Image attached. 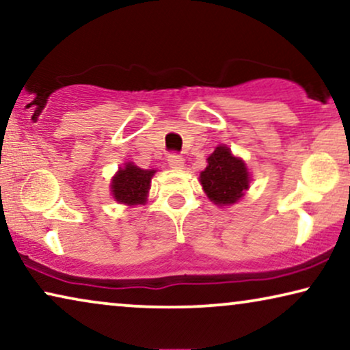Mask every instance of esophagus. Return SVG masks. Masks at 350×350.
Returning a JSON list of instances; mask_svg holds the SVG:
<instances>
[{
  "label": "esophagus",
  "instance_id": "1",
  "mask_svg": "<svg viewBox=\"0 0 350 350\" xmlns=\"http://www.w3.org/2000/svg\"><path fill=\"white\" fill-rule=\"evenodd\" d=\"M167 162H169V165L172 167V169H181V167L185 165V159L180 154H176V152H172V154H169V159H167Z\"/></svg>",
  "mask_w": 350,
  "mask_h": 350
}]
</instances>
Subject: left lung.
Listing matches in <instances>:
<instances>
[{
  "mask_svg": "<svg viewBox=\"0 0 350 350\" xmlns=\"http://www.w3.org/2000/svg\"><path fill=\"white\" fill-rule=\"evenodd\" d=\"M207 162L208 165L200 172V185L207 198L221 207L236 204L250 186L245 162L224 145L215 148Z\"/></svg>",
  "mask_w": 350,
  "mask_h": 350,
  "instance_id": "left-lung-1",
  "label": "left lung"
}]
</instances>
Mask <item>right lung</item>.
Wrapping results in <instances>:
<instances>
[{
    "label": "right lung",
    "mask_w": 350,
    "mask_h": 350,
    "mask_svg": "<svg viewBox=\"0 0 350 350\" xmlns=\"http://www.w3.org/2000/svg\"><path fill=\"white\" fill-rule=\"evenodd\" d=\"M156 170H145L137 167L133 162H127L119 167L116 175L111 180V194L119 204L126 205H145L148 191L151 186V178Z\"/></svg>",
    "instance_id": "1"
}]
</instances>
